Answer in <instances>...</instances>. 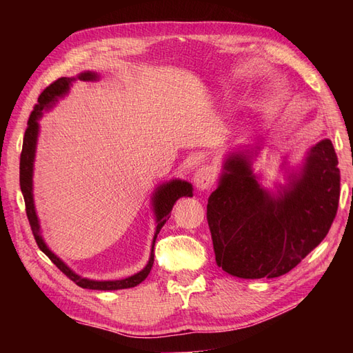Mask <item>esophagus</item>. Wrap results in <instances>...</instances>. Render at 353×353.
Returning a JSON list of instances; mask_svg holds the SVG:
<instances>
[{"label": "esophagus", "instance_id": "1", "mask_svg": "<svg viewBox=\"0 0 353 353\" xmlns=\"http://www.w3.org/2000/svg\"><path fill=\"white\" fill-rule=\"evenodd\" d=\"M213 183H215V172H213L212 166L203 165L196 170L194 184L200 191L209 190L213 185Z\"/></svg>", "mask_w": 353, "mask_h": 353}]
</instances>
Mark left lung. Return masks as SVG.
Wrapping results in <instances>:
<instances>
[{"label":"left lung","mask_w":353,"mask_h":353,"mask_svg":"<svg viewBox=\"0 0 353 353\" xmlns=\"http://www.w3.org/2000/svg\"><path fill=\"white\" fill-rule=\"evenodd\" d=\"M258 152L231 153L208 200V223L218 266L239 279H275L292 271L324 240L340 197L334 147L323 140L279 196L252 170Z\"/></svg>","instance_id":"1"}]
</instances>
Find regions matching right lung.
Masks as SVG:
<instances>
[{
	"mask_svg": "<svg viewBox=\"0 0 353 353\" xmlns=\"http://www.w3.org/2000/svg\"><path fill=\"white\" fill-rule=\"evenodd\" d=\"M97 78H99V74L94 72H83L78 77V79H81V81H95ZM73 81H74V78H60L56 82H52L50 87H47L44 91L41 92V95L38 97V104H35L34 110H32V113L29 116L28 128H26L25 137H23L22 154H20V188H22V194L25 199L26 215H28V219L30 223V230H32V234H34L38 248L48 256L50 261L54 263L57 268L68 276V279H70L74 284H78L79 287L90 288V290H121V288L135 287L141 281H144L147 279V275L152 271V266L154 262V241L157 239L159 231L162 230L165 222L169 219L170 210H172L175 201L181 197L193 196V187H191V184H188L187 181L174 179V181H170V183H166L163 185L157 187V190L154 191L153 205H154L157 227H156L154 239H153V244H152L150 259H148V263L145 265L144 270L137 272L135 275L128 276V279L114 280V281H95V280L82 279L81 275L74 274L65 262L59 259L57 256L47 248V244L44 243V240H42L41 234H39V221H38L37 212H35V205H34V194H32V172H34L35 148H37L38 131H39L38 119L42 116V110L51 108V105L57 101L59 97H63V95L68 94L69 87Z\"/></svg>",
	"mask_w": 353,
	"mask_h": 353,
	"instance_id": "obj_1",
	"label": "right lung"
}]
</instances>
